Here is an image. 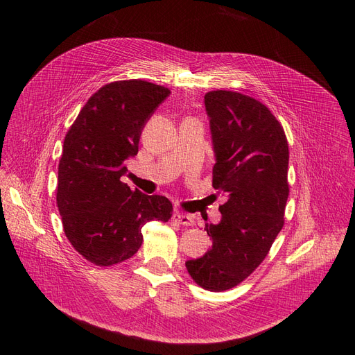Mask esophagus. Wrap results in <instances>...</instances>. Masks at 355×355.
<instances>
[{"label": "esophagus", "mask_w": 355, "mask_h": 355, "mask_svg": "<svg viewBox=\"0 0 355 355\" xmlns=\"http://www.w3.org/2000/svg\"><path fill=\"white\" fill-rule=\"evenodd\" d=\"M173 220L181 226H193L194 225V217L191 214H184V213H175L173 216Z\"/></svg>", "instance_id": "34e87169"}]
</instances>
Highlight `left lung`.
<instances>
[{"label":"left lung","instance_id":"obj_1","mask_svg":"<svg viewBox=\"0 0 355 355\" xmlns=\"http://www.w3.org/2000/svg\"><path fill=\"white\" fill-rule=\"evenodd\" d=\"M216 164L213 187L226 196L207 223V253L185 262L204 289L227 291L263 262L284 227L289 149L284 128L259 101L230 90L206 93Z\"/></svg>","mask_w":355,"mask_h":355}]
</instances>
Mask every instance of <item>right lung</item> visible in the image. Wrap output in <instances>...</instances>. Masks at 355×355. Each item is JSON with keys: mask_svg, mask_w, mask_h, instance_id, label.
<instances>
[{"mask_svg": "<svg viewBox=\"0 0 355 355\" xmlns=\"http://www.w3.org/2000/svg\"><path fill=\"white\" fill-rule=\"evenodd\" d=\"M164 86L139 79L105 85L70 126L59 162L58 207L71 246L98 266L132 257L148 221H168L164 196L130 190L121 177L138 154L142 129L168 98Z\"/></svg>", "mask_w": 355, "mask_h": 355, "instance_id": "1", "label": "right lung"}]
</instances>
